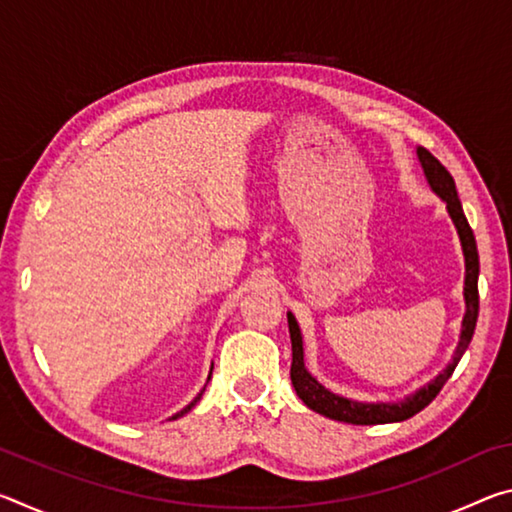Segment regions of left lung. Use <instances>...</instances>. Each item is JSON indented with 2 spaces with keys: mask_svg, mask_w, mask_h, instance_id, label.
Listing matches in <instances>:
<instances>
[{
  "mask_svg": "<svg viewBox=\"0 0 512 512\" xmlns=\"http://www.w3.org/2000/svg\"><path fill=\"white\" fill-rule=\"evenodd\" d=\"M418 158L422 162L424 176H427L429 185L433 192H436L443 201L447 203V212L452 216V221L458 230V237H461L463 255H465V318H463V332L461 341H458V348L454 354V361L440 372V375L429 381L427 386L420 388L418 393L411 395L409 400L397 402V404H363V402H352L329 393L325 386H320L318 381L309 375L305 368V352H302V336L300 327L296 323L293 314H287L289 320V334H291V350H293V361H291V384L296 388V393L302 402H305L311 411L325 415L329 420H339L348 424H386V422H402L413 418L415 413H420L424 406H429L440 388L445 386V381L452 377L454 368L470 345L476 327V318H479V250H476V239L474 232L467 223L463 214V205L458 201L456 185L452 173H449L438 158L427 149H418Z\"/></svg>",
  "mask_w": 512,
  "mask_h": 512,
  "instance_id": "obj_1",
  "label": "left lung"
}]
</instances>
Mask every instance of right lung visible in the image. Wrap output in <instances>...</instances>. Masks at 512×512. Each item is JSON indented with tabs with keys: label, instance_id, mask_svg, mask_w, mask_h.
Returning <instances> with one entry per match:
<instances>
[{
	"label": "right lung",
	"instance_id": "obj_1",
	"mask_svg": "<svg viewBox=\"0 0 512 512\" xmlns=\"http://www.w3.org/2000/svg\"><path fill=\"white\" fill-rule=\"evenodd\" d=\"M203 391H205V388H203ZM203 391H201V393H198V395L194 397V402H192V404H187L183 411H180V413H176V415H173V418H171V420H176V418H180V415H185L187 411H192V409H194V406H196V402H198V400H201V395H203Z\"/></svg>",
	"mask_w": 512,
	"mask_h": 512
}]
</instances>
